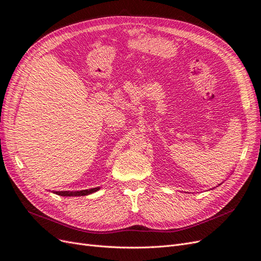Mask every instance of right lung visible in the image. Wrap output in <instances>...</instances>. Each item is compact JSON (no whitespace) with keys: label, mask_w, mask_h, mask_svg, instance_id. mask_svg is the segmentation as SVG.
I'll return each mask as SVG.
<instances>
[{"label":"right lung","mask_w":261,"mask_h":261,"mask_svg":"<svg viewBox=\"0 0 261 261\" xmlns=\"http://www.w3.org/2000/svg\"><path fill=\"white\" fill-rule=\"evenodd\" d=\"M99 187H96V188H90V189H85V191H80V192H54L55 194H58L60 196H86V195H89V194H92L94 192L99 191Z\"/></svg>","instance_id":"1"}]
</instances>
